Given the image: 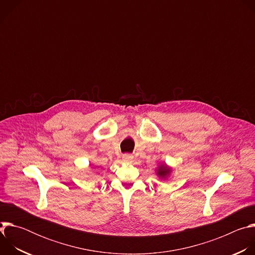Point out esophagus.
<instances>
[{
    "instance_id": "obj_1",
    "label": "esophagus",
    "mask_w": 255,
    "mask_h": 255,
    "mask_svg": "<svg viewBox=\"0 0 255 255\" xmlns=\"http://www.w3.org/2000/svg\"><path fill=\"white\" fill-rule=\"evenodd\" d=\"M122 158H123V161H125V162H132L133 161V156L130 155V154H124Z\"/></svg>"
}]
</instances>
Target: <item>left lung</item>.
<instances>
[{"mask_svg":"<svg viewBox=\"0 0 255 255\" xmlns=\"http://www.w3.org/2000/svg\"><path fill=\"white\" fill-rule=\"evenodd\" d=\"M172 172V167L167 165L166 163H160L156 169H155V174L160 178V179H167Z\"/></svg>","mask_w":255,"mask_h":255,"instance_id":"left-lung-1","label":"left lung"}]
</instances>
